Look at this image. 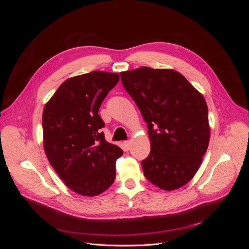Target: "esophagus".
Masks as SVG:
<instances>
[{"label": "esophagus", "mask_w": 249, "mask_h": 249, "mask_svg": "<svg viewBox=\"0 0 249 249\" xmlns=\"http://www.w3.org/2000/svg\"><path fill=\"white\" fill-rule=\"evenodd\" d=\"M124 147H125V149L127 150V149L130 148V145H131V141H129V140H127V141H124Z\"/></svg>", "instance_id": "obj_1"}]
</instances>
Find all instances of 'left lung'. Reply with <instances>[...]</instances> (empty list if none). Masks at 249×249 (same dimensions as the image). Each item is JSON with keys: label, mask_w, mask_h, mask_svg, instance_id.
<instances>
[{"label": "left lung", "mask_w": 249, "mask_h": 249, "mask_svg": "<svg viewBox=\"0 0 249 249\" xmlns=\"http://www.w3.org/2000/svg\"><path fill=\"white\" fill-rule=\"evenodd\" d=\"M120 78L147 124L150 153L141 162L145 178L163 190L178 189L196 173L209 145L205 97L173 70L143 66Z\"/></svg>", "instance_id": "obj_1"}]
</instances>
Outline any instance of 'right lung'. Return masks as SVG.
Returning a JSON list of instances; mask_svg holds the SVG:
<instances>
[{"instance_id":"right-lung-1","label":"right lung","mask_w":249,"mask_h":249,"mask_svg":"<svg viewBox=\"0 0 249 249\" xmlns=\"http://www.w3.org/2000/svg\"><path fill=\"white\" fill-rule=\"evenodd\" d=\"M119 74L94 71L64 81L42 113L43 148L64 184L84 196L106 191L115 179L123 149L105 139L102 102Z\"/></svg>"}]
</instances>
